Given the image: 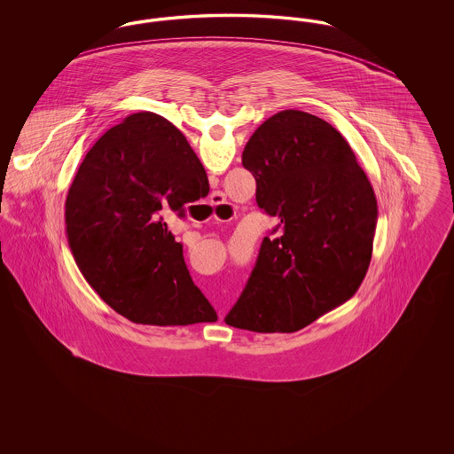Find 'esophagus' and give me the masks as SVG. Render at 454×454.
Instances as JSON below:
<instances>
[{
	"mask_svg": "<svg viewBox=\"0 0 454 454\" xmlns=\"http://www.w3.org/2000/svg\"><path fill=\"white\" fill-rule=\"evenodd\" d=\"M209 204H211V206H215V207H217V206H228L226 197H224L223 192H219V191L211 194V197H209Z\"/></svg>",
	"mask_w": 454,
	"mask_h": 454,
	"instance_id": "1",
	"label": "esophagus"
}]
</instances>
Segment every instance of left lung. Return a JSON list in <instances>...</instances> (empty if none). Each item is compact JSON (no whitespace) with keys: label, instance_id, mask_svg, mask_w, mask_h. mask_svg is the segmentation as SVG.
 <instances>
[{"label":"left lung","instance_id":"obj_1","mask_svg":"<svg viewBox=\"0 0 454 454\" xmlns=\"http://www.w3.org/2000/svg\"><path fill=\"white\" fill-rule=\"evenodd\" d=\"M243 167L257 204L281 223L224 322L291 333L350 300L366 276L376 195L342 134L301 110L269 117L248 139Z\"/></svg>","mask_w":454,"mask_h":454}]
</instances>
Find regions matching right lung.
<instances>
[{"mask_svg":"<svg viewBox=\"0 0 454 454\" xmlns=\"http://www.w3.org/2000/svg\"><path fill=\"white\" fill-rule=\"evenodd\" d=\"M207 192L185 136L153 112L126 117L87 153L66 199V235L88 284L119 315L160 326L217 320L167 224Z\"/></svg>","mask_w":454,"mask_h":454,"instance_id":"obj_1","label":"right lung"}]
</instances>
